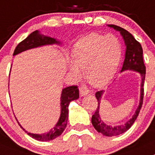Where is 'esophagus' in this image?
<instances>
[{
	"label": "esophagus",
	"instance_id": "34e87169",
	"mask_svg": "<svg viewBox=\"0 0 155 155\" xmlns=\"http://www.w3.org/2000/svg\"><path fill=\"white\" fill-rule=\"evenodd\" d=\"M79 91H80V94L81 97H84V96L89 94V91H88L87 88L84 86H81L80 87H79Z\"/></svg>",
	"mask_w": 155,
	"mask_h": 155
}]
</instances>
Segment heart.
Returning <instances> with one entry per match:
<instances>
[{
	"mask_svg": "<svg viewBox=\"0 0 155 155\" xmlns=\"http://www.w3.org/2000/svg\"><path fill=\"white\" fill-rule=\"evenodd\" d=\"M121 56L122 45L116 36L94 32L74 44L69 69L72 74L80 76L81 68H84L88 83L95 87H102L114 76Z\"/></svg>",
	"mask_w": 155,
	"mask_h": 155,
	"instance_id": "heart-1",
	"label": "heart"
}]
</instances>
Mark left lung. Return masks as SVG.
I'll return each mask as SVG.
<instances>
[{"label": "left lung", "mask_w": 155, "mask_h": 155, "mask_svg": "<svg viewBox=\"0 0 155 155\" xmlns=\"http://www.w3.org/2000/svg\"><path fill=\"white\" fill-rule=\"evenodd\" d=\"M107 26L113 28L115 30L119 32L122 37L123 38L126 45V54H125V60L123 62V68L121 72L125 71H133L140 74L141 76V89H140V100L138 107L135 112V114L132 117L127 121L125 124L118 125V126H111L108 125L103 121L102 118L100 115V105H101V100H102L103 94L104 91H98L96 93V97L98 101V107L95 113L92 116L91 123L96 130L105 136H116L121 134L124 133L129 130L131 126L135 123L143 103V97H144V81L145 78V66L143 61V50L141 45L134 36L123 28H121L116 25H107Z\"/></svg>", "instance_id": "8db88e82"}]
</instances>
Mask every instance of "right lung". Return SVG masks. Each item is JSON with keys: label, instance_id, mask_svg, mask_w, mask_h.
Masks as SVG:
<instances>
[{"label": "right lung", "instance_id": "add662e5", "mask_svg": "<svg viewBox=\"0 0 155 155\" xmlns=\"http://www.w3.org/2000/svg\"><path fill=\"white\" fill-rule=\"evenodd\" d=\"M61 45V42L57 40L54 38L50 37V36H45L41 34L39 30H36L32 32L29 35V36L26 38L23 41L17 45L14 52V56L26 50L32 49V48L42 47L44 45ZM79 98V91L77 86H70L64 88L61 91V97H60V106H61V114H60L59 119L57 123L55 124L54 128L50 129L48 132L42 134H34L28 132L25 130L21 125L18 123L20 127L23 129L25 132L27 133L29 136L32 138H35L37 141H48L54 139L55 138L61 135L64 132V129L67 126L68 118V105L71 101H75ZM17 119V118H16Z\"/></svg>", "mask_w": 155, "mask_h": 155}]
</instances>
